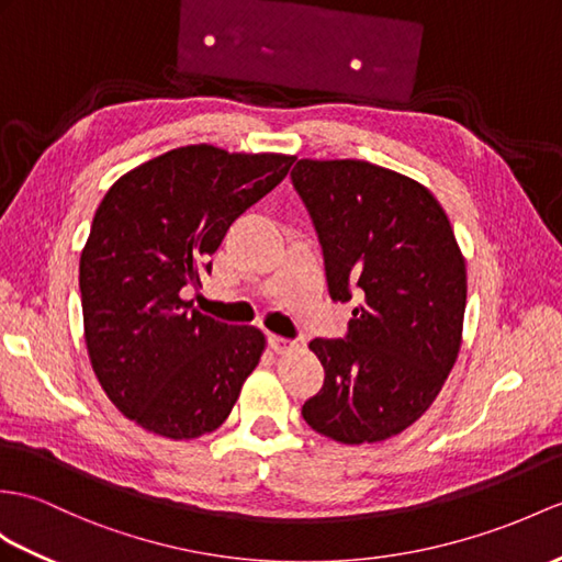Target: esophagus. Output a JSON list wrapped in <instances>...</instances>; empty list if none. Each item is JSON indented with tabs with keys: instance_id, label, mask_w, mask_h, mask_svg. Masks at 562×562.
<instances>
[{
	"instance_id": "34e87169",
	"label": "esophagus",
	"mask_w": 562,
	"mask_h": 562,
	"mask_svg": "<svg viewBox=\"0 0 562 562\" xmlns=\"http://www.w3.org/2000/svg\"><path fill=\"white\" fill-rule=\"evenodd\" d=\"M268 345L278 351V355H284V351L294 349V342L286 340V337H280V335H268Z\"/></svg>"
}]
</instances>
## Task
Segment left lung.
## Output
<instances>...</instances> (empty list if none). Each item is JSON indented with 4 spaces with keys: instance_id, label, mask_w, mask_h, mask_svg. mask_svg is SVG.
<instances>
[{
    "instance_id": "8db88e82",
    "label": "left lung",
    "mask_w": 562,
    "mask_h": 562,
    "mask_svg": "<svg viewBox=\"0 0 562 562\" xmlns=\"http://www.w3.org/2000/svg\"><path fill=\"white\" fill-rule=\"evenodd\" d=\"M333 302L359 299L345 337L311 340L323 387L304 422L347 446L402 434L460 351L467 272L450 220L419 181L363 160H299Z\"/></svg>"
}]
</instances>
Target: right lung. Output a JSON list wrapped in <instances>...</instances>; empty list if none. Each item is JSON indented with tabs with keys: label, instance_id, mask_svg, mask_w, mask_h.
I'll return each mask as SVG.
<instances>
[{
	"label": "right lung",
	"instance_id": "1",
	"mask_svg": "<svg viewBox=\"0 0 562 562\" xmlns=\"http://www.w3.org/2000/svg\"><path fill=\"white\" fill-rule=\"evenodd\" d=\"M278 153L169 150L114 181L81 254L83 328L104 393L150 434L191 440L227 419L266 337L181 299L229 225L290 172Z\"/></svg>",
	"mask_w": 562,
	"mask_h": 562
}]
</instances>
